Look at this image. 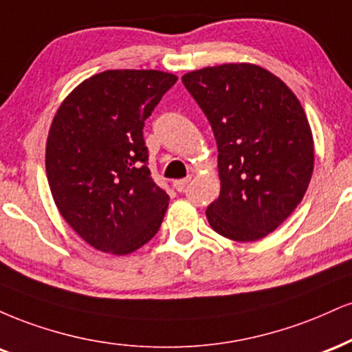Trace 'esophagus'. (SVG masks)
<instances>
[{
	"mask_svg": "<svg viewBox=\"0 0 352 352\" xmlns=\"http://www.w3.org/2000/svg\"><path fill=\"white\" fill-rule=\"evenodd\" d=\"M188 183H189V177H186V179H176L175 183H173V186H175L176 191H183L186 186H188Z\"/></svg>",
	"mask_w": 352,
	"mask_h": 352,
	"instance_id": "1",
	"label": "esophagus"
}]
</instances>
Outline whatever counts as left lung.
<instances>
[{
    "mask_svg": "<svg viewBox=\"0 0 352 352\" xmlns=\"http://www.w3.org/2000/svg\"><path fill=\"white\" fill-rule=\"evenodd\" d=\"M183 84L217 143L221 194L206 210L210 227L235 242L267 237L311 181L315 143L303 107L283 80L249 62L192 70Z\"/></svg>",
    "mask_w": 352,
    "mask_h": 352,
    "instance_id": "8db88e82",
    "label": "left lung"
}]
</instances>
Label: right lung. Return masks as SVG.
<instances>
[{"instance_id": "add662e5", "label": "right lung", "mask_w": 352, "mask_h": 352, "mask_svg": "<svg viewBox=\"0 0 352 352\" xmlns=\"http://www.w3.org/2000/svg\"><path fill=\"white\" fill-rule=\"evenodd\" d=\"M161 70H105L57 109L45 173L64 221L94 249L128 255L158 232L169 196L153 181L144 120L176 84Z\"/></svg>"}]
</instances>
